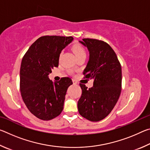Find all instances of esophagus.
<instances>
[{
    "label": "esophagus",
    "instance_id": "34e87169",
    "mask_svg": "<svg viewBox=\"0 0 150 150\" xmlns=\"http://www.w3.org/2000/svg\"><path fill=\"white\" fill-rule=\"evenodd\" d=\"M73 85H77V81L73 79Z\"/></svg>",
    "mask_w": 150,
    "mask_h": 150
}]
</instances>
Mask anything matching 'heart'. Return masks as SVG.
Segmentation results:
<instances>
[{"mask_svg":"<svg viewBox=\"0 0 150 150\" xmlns=\"http://www.w3.org/2000/svg\"><path fill=\"white\" fill-rule=\"evenodd\" d=\"M72 50L77 57L86 55V52H85V49L83 48L82 45H81L80 44H77L73 45L72 47Z\"/></svg>","mask_w":150,"mask_h":150,"instance_id":"1","label":"heart"}]
</instances>
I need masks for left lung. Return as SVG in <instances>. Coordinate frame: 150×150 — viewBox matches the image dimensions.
I'll return each instance as SVG.
<instances>
[{
    "mask_svg": "<svg viewBox=\"0 0 150 150\" xmlns=\"http://www.w3.org/2000/svg\"><path fill=\"white\" fill-rule=\"evenodd\" d=\"M79 42L89 52L83 75L85 78L93 80V86L88 89L80 83L82 95L77 103L78 110L88 120L100 121L110 114L120 96L121 65L115 51L107 43L90 38Z\"/></svg>",
    "mask_w": 150,
    "mask_h": 150,
    "instance_id": "obj_1",
    "label": "left lung"
}]
</instances>
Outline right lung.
Listing matches in <instances>:
<instances>
[{
    "instance_id": "1",
    "label": "right lung",
    "mask_w": 150,
    "mask_h": 150,
    "mask_svg": "<svg viewBox=\"0 0 150 150\" xmlns=\"http://www.w3.org/2000/svg\"><path fill=\"white\" fill-rule=\"evenodd\" d=\"M73 40L71 36H42L32 44L22 60L20 87L22 99L30 112L41 120H52L63 109L66 92L73 84L71 79L63 77L53 82L48 75L58 67L61 52Z\"/></svg>"
}]
</instances>
